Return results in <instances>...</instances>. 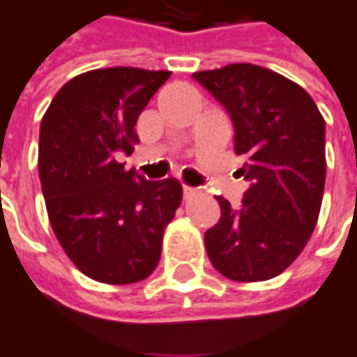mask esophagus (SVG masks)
<instances>
[{
    "label": "esophagus",
    "mask_w": 357,
    "mask_h": 357,
    "mask_svg": "<svg viewBox=\"0 0 357 357\" xmlns=\"http://www.w3.org/2000/svg\"><path fill=\"white\" fill-rule=\"evenodd\" d=\"M183 194H184V200H190L192 196L198 194V188H192V186H183Z\"/></svg>",
    "instance_id": "34e87169"
}]
</instances>
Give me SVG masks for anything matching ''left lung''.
Masks as SVG:
<instances>
[{
  "label": "left lung",
  "instance_id": "8db88e82",
  "mask_svg": "<svg viewBox=\"0 0 357 357\" xmlns=\"http://www.w3.org/2000/svg\"><path fill=\"white\" fill-rule=\"evenodd\" d=\"M225 108L241 174V208L220 198V221L204 243L213 268L235 282L278 276L305 249L319 220L326 176L324 118L311 95L276 71L231 63L192 75Z\"/></svg>",
  "mask_w": 357,
  "mask_h": 357
}]
</instances>
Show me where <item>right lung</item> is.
Returning a JSON list of instances; mask_svg holds the SVG:
<instances>
[{"label":"right lung","mask_w":357,"mask_h":357,"mask_svg":"<svg viewBox=\"0 0 357 357\" xmlns=\"http://www.w3.org/2000/svg\"><path fill=\"white\" fill-rule=\"evenodd\" d=\"M169 77L171 71L139 68L87 71L56 93L43 116L38 174L48 220L91 280L136 284L159 264L183 186L146 181L114 157L134 151L137 118Z\"/></svg>","instance_id":"obj_1"}]
</instances>
